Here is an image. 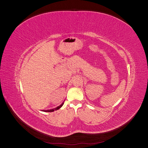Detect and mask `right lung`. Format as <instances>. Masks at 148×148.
I'll return each mask as SVG.
<instances>
[{
    "mask_svg": "<svg viewBox=\"0 0 148 148\" xmlns=\"http://www.w3.org/2000/svg\"><path fill=\"white\" fill-rule=\"evenodd\" d=\"M64 102H63L62 104H60V106H59L58 107H56V108H54V109H49V110H42V111H43V112H53L54 110H58V109H59L60 108V107L64 105Z\"/></svg>",
    "mask_w": 148,
    "mask_h": 148,
    "instance_id": "obj_1",
    "label": "right lung"
}]
</instances>
